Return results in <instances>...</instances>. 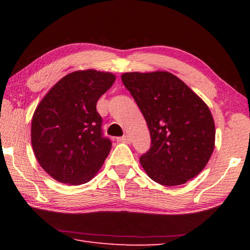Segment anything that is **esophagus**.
Here are the masks:
<instances>
[{
  "label": "esophagus",
  "instance_id": "esophagus-1",
  "mask_svg": "<svg viewBox=\"0 0 250 250\" xmlns=\"http://www.w3.org/2000/svg\"><path fill=\"white\" fill-rule=\"evenodd\" d=\"M118 141L122 142V143H131V138L129 135H124V137L118 138Z\"/></svg>",
  "mask_w": 250,
  "mask_h": 250
}]
</instances>
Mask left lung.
<instances>
[{"mask_svg": "<svg viewBox=\"0 0 250 250\" xmlns=\"http://www.w3.org/2000/svg\"><path fill=\"white\" fill-rule=\"evenodd\" d=\"M121 79L150 130L151 147L140 158L147 176L176 186L200 174L214 151L216 132L204 100L168 71H133Z\"/></svg>", "mask_w": 250, "mask_h": 250, "instance_id": "8db88e82", "label": "left lung"}]
</instances>
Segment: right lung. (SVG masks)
I'll return each instance as SVG.
<instances>
[{
  "instance_id": "add662e5",
  "label": "right lung",
  "mask_w": 250,
  "mask_h": 250,
  "mask_svg": "<svg viewBox=\"0 0 250 250\" xmlns=\"http://www.w3.org/2000/svg\"><path fill=\"white\" fill-rule=\"evenodd\" d=\"M116 75L76 70L50 88L34 111L31 141L42 168L64 184L82 185L94 179L111 149L101 135L97 101L110 89Z\"/></svg>"
}]
</instances>
